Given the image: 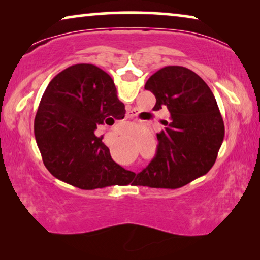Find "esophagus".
Instances as JSON below:
<instances>
[{"label": "esophagus", "mask_w": 260, "mask_h": 260, "mask_svg": "<svg viewBox=\"0 0 260 260\" xmlns=\"http://www.w3.org/2000/svg\"><path fill=\"white\" fill-rule=\"evenodd\" d=\"M131 117H133V113L127 112V113H126V118H131Z\"/></svg>", "instance_id": "34e87169"}]
</instances>
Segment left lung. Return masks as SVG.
<instances>
[{
    "label": "left lung",
    "instance_id": "8db88e82",
    "mask_svg": "<svg viewBox=\"0 0 260 260\" xmlns=\"http://www.w3.org/2000/svg\"><path fill=\"white\" fill-rule=\"evenodd\" d=\"M156 97L155 111L169 120L157 134V151L138 174L140 186L175 189L205 175L214 165L225 136L215 97L201 77L182 66H167L145 83Z\"/></svg>",
    "mask_w": 260,
    "mask_h": 260
}]
</instances>
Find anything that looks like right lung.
Instances as JSON below:
<instances>
[{"label":"right lung","mask_w":260,"mask_h":260,"mask_svg":"<svg viewBox=\"0 0 260 260\" xmlns=\"http://www.w3.org/2000/svg\"><path fill=\"white\" fill-rule=\"evenodd\" d=\"M124 104L112 78L91 65L63 70L48 84L34 120L42 161L56 179L80 189L123 186L134 173L113 161L94 131L101 124L123 119Z\"/></svg>","instance_id":"1"}]
</instances>
